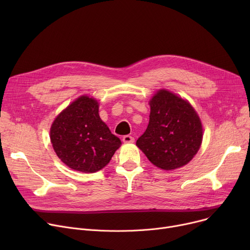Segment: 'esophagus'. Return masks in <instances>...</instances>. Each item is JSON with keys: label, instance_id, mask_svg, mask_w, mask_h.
<instances>
[{"label": "esophagus", "instance_id": "34e87169", "mask_svg": "<svg viewBox=\"0 0 250 250\" xmlns=\"http://www.w3.org/2000/svg\"><path fill=\"white\" fill-rule=\"evenodd\" d=\"M123 141H124V143L128 144V143H134V142H135V139H134V137H132V136L126 135V136H125V137L123 138Z\"/></svg>", "mask_w": 250, "mask_h": 250}]
</instances>
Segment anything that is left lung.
<instances>
[{"instance_id":"obj_1","label":"left lung","mask_w":250,"mask_h":250,"mask_svg":"<svg viewBox=\"0 0 250 250\" xmlns=\"http://www.w3.org/2000/svg\"><path fill=\"white\" fill-rule=\"evenodd\" d=\"M149 104V125L137 140V146L151 163L161 169L187 165L203 141L198 113L187 100L164 89L157 92Z\"/></svg>"}]
</instances>
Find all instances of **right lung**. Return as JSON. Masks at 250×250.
I'll use <instances>...</instances> for the list:
<instances>
[{"mask_svg": "<svg viewBox=\"0 0 250 250\" xmlns=\"http://www.w3.org/2000/svg\"><path fill=\"white\" fill-rule=\"evenodd\" d=\"M97 100L81 96L63 109L50 127V142L70 168L93 173L106 166L122 142L111 134L98 113Z\"/></svg>", "mask_w": 250, "mask_h": 250, "instance_id": "add662e5", "label": "right lung"}]
</instances>
